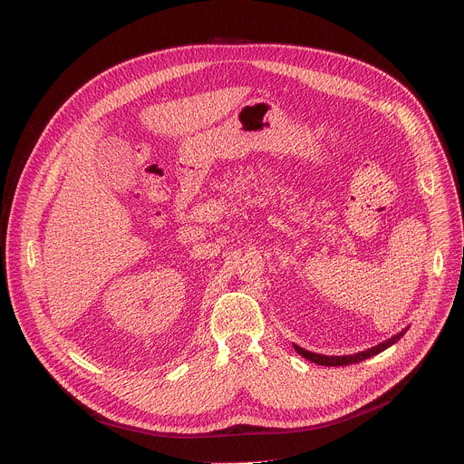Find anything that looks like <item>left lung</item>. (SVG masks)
<instances>
[{
    "instance_id": "1",
    "label": "left lung",
    "mask_w": 464,
    "mask_h": 464,
    "mask_svg": "<svg viewBox=\"0 0 464 464\" xmlns=\"http://www.w3.org/2000/svg\"><path fill=\"white\" fill-rule=\"evenodd\" d=\"M406 332H408V328H404L402 332H399V334L393 335L392 339H388V341H384V343H381V344H377V346H373V348H368V350H364V352L353 353V355H321V353L307 352V350H304V348H300V346H296V344H293V348H295V352H296L298 355H302L304 359L312 361V362H315V364H321V366H348V364H357V362H361V361H366V359H370V357H373V355L384 352L386 348L393 346Z\"/></svg>"
}]
</instances>
